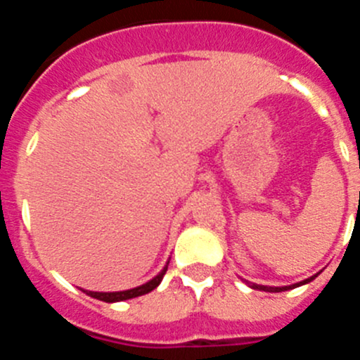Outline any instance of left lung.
<instances>
[{
  "label": "left lung",
  "mask_w": 360,
  "mask_h": 360,
  "mask_svg": "<svg viewBox=\"0 0 360 360\" xmlns=\"http://www.w3.org/2000/svg\"><path fill=\"white\" fill-rule=\"evenodd\" d=\"M316 278H317V274L311 276V278H308V279H304V281H301V283L290 285V287H265V285H256V283H249V287L254 288V290H263V292H285V290H290V288L301 287V285H307V283L314 281Z\"/></svg>",
  "instance_id": "8db88e82"
}]
</instances>
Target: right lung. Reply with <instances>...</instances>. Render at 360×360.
<instances>
[{"label":"right lung","instance_id":"right-lung-1","mask_svg":"<svg viewBox=\"0 0 360 360\" xmlns=\"http://www.w3.org/2000/svg\"><path fill=\"white\" fill-rule=\"evenodd\" d=\"M165 270H167V265L160 270V274L155 276L153 279H149L148 283L141 285V287L136 288H129V290H122V292H91V290H84L86 294L90 295V297L98 299V301H104V303H117V301H126V299H133V297H139V295H144L149 294L151 290L160 285L162 278H164Z\"/></svg>","mask_w":360,"mask_h":360}]
</instances>
